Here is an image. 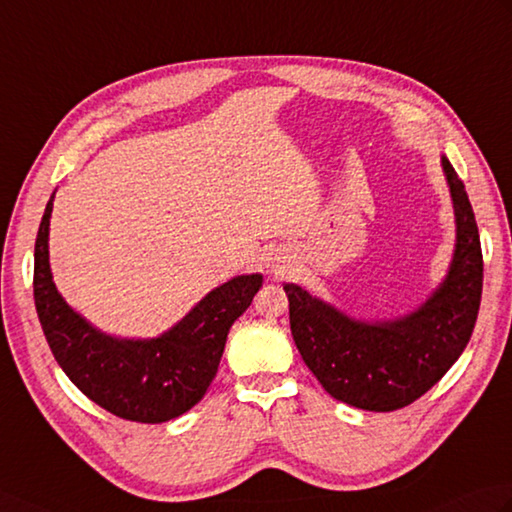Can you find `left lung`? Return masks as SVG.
Wrapping results in <instances>:
<instances>
[{
  "label": "left lung",
  "mask_w": 512,
  "mask_h": 512,
  "mask_svg": "<svg viewBox=\"0 0 512 512\" xmlns=\"http://www.w3.org/2000/svg\"><path fill=\"white\" fill-rule=\"evenodd\" d=\"M454 200L456 248L445 281L419 310L384 323L355 320L285 283L290 329L303 362L331 397L353 408L392 412L441 379L473 334L482 299V248L465 183L443 157Z\"/></svg>",
  "instance_id": "1"
}]
</instances>
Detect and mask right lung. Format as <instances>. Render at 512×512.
I'll return each mask as SVG.
<instances>
[{
    "label": "right lung",
    "instance_id": "1",
    "mask_svg": "<svg viewBox=\"0 0 512 512\" xmlns=\"http://www.w3.org/2000/svg\"><path fill=\"white\" fill-rule=\"evenodd\" d=\"M54 194L34 244V305L58 366L115 417L137 423L181 417L205 397L218 373L229 329L253 303L264 277L240 275L222 283L159 338L106 336L71 310L52 281L47 237Z\"/></svg>",
    "mask_w": 512,
    "mask_h": 512
}]
</instances>
